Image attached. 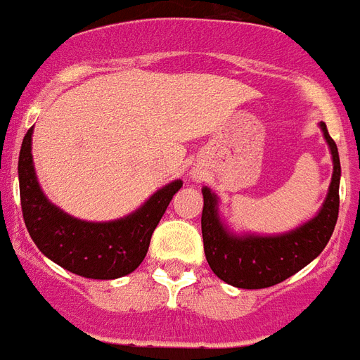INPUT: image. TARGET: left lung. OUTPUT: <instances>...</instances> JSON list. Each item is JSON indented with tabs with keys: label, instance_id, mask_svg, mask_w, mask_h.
<instances>
[{
	"label": "left lung",
	"instance_id": "left-lung-1",
	"mask_svg": "<svg viewBox=\"0 0 360 360\" xmlns=\"http://www.w3.org/2000/svg\"><path fill=\"white\" fill-rule=\"evenodd\" d=\"M323 134L333 153L334 174L319 215L300 229L283 236H232L217 215V198L204 188L202 236L207 264L217 278L240 289H266L285 281L309 264L325 249L338 221L340 210V156L325 122Z\"/></svg>",
	"mask_w": 360,
	"mask_h": 360
}]
</instances>
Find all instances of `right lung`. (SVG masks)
<instances>
[{
	"label": "right lung",
	"instance_id": "1",
	"mask_svg": "<svg viewBox=\"0 0 360 360\" xmlns=\"http://www.w3.org/2000/svg\"><path fill=\"white\" fill-rule=\"evenodd\" d=\"M32 134L18 156L20 205L26 229L39 251L65 270L89 279H117L141 264L150 236L183 183L174 181L153 194L143 207L113 223H84L65 215L41 192L32 162Z\"/></svg>",
	"mask_w": 360,
	"mask_h": 360
}]
</instances>
